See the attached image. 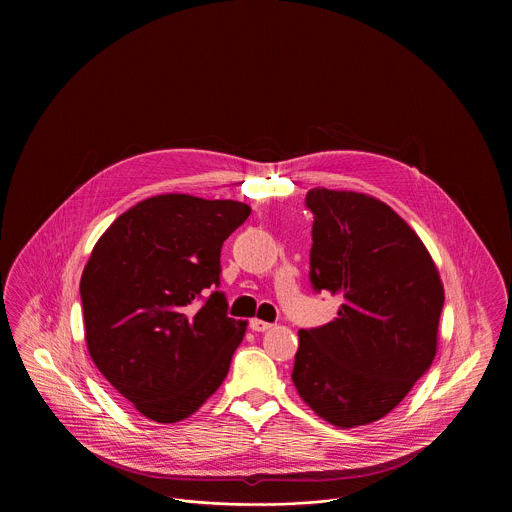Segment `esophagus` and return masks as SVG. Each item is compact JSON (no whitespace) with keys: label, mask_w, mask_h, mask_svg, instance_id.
<instances>
[{"label":"esophagus","mask_w":512,"mask_h":512,"mask_svg":"<svg viewBox=\"0 0 512 512\" xmlns=\"http://www.w3.org/2000/svg\"><path fill=\"white\" fill-rule=\"evenodd\" d=\"M272 327H274L272 323H266V321H262V319H250V329L256 331V333H264V331H268V329H272Z\"/></svg>","instance_id":"obj_1"}]
</instances>
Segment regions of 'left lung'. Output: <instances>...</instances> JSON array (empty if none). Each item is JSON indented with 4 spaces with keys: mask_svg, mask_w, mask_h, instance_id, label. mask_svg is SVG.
Segmentation results:
<instances>
[{
    "mask_svg": "<svg viewBox=\"0 0 512 512\" xmlns=\"http://www.w3.org/2000/svg\"><path fill=\"white\" fill-rule=\"evenodd\" d=\"M309 282L343 299L335 321L299 331L292 380L339 428L394 410L434 363L443 286L418 234L382 201L311 189Z\"/></svg>",
    "mask_w": 512,
    "mask_h": 512,
    "instance_id": "8db88e82",
    "label": "left lung"
}]
</instances>
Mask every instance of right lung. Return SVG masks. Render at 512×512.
<instances>
[{
	"mask_svg": "<svg viewBox=\"0 0 512 512\" xmlns=\"http://www.w3.org/2000/svg\"><path fill=\"white\" fill-rule=\"evenodd\" d=\"M238 201L157 195L110 224L80 280L88 353L106 380L159 424L217 392L246 323L228 317L222 242L250 215Z\"/></svg>",
	"mask_w": 512,
	"mask_h": 512,
	"instance_id": "right-lung-1",
	"label": "right lung"
}]
</instances>
